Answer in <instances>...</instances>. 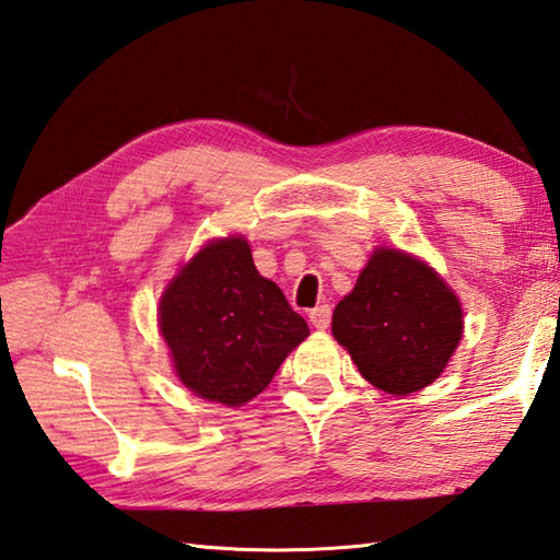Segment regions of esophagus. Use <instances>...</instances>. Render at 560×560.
<instances>
[{
  "label": "esophagus",
  "mask_w": 560,
  "mask_h": 560,
  "mask_svg": "<svg viewBox=\"0 0 560 560\" xmlns=\"http://www.w3.org/2000/svg\"><path fill=\"white\" fill-rule=\"evenodd\" d=\"M307 317H310V322H312V327H317V329H327V327H329V322H331V307H329V305H317V307H312Z\"/></svg>",
  "instance_id": "34e87169"
}]
</instances>
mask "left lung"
<instances>
[{
    "label": "left lung",
    "instance_id": "1",
    "mask_svg": "<svg viewBox=\"0 0 560 560\" xmlns=\"http://www.w3.org/2000/svg\"><path fill=\"white\" fill-rule=\"evenodd\" d=\"M331 331L372 386L408 396L432 384L456 353L463 310L422 259L380 248L336 305Z\"/></svg>",
    "mask_w": 560,
    "mask_h": 560
}]
</instances>
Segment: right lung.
<instances>
[{"instance_id": "1", "label": "right lung", "mask_w": 560, "mask_h": 560, "mask_svg": "<svg viewBox=\"0 0 560 560\" xmlns=\"http://www.w3.org/2000/svg\"><path fill=\"white\" fill-rule=\"evenodd\" d=\"M160 329L184 386L229 408L262 394L310 334L243 236L207 243L180 267L160 301Z\"/></svg>"}]
</instances>
